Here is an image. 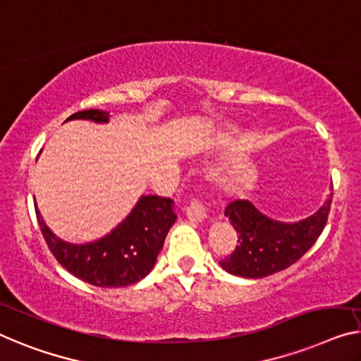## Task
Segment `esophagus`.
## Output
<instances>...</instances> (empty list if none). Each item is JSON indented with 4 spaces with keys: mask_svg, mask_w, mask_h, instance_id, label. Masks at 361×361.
I'll list each match as a JSON object with an SVG mask.
<instances>
[{
    "mask_svg": "<svg viewBox=\"0 0 361 361\" xmlns=\"http://www.w3.org/2000/svg\"><path fill=\"white\" fill-rule=\"evenodd\" d=\"M185 212L190 219L196 220V222H201L207 217V209H206V202H204L202 196H196L192 197L190 204L185 207Z\"/></svg>",
    "mask_w": 361,
    "mask_h": 361,
    "instance_id": "34e87169",
    "label": "esophagus"
}]
</instances>
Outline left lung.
Instances as JSON below:
<instances>
[{"mask_svg":"<svg viewBox=\"0 0 361 361\" xmlns=\"http://www.w3.org/2000/svg\"><path fill=\"white\" fill-rule=\"evenodd\" d=\"M332 192L318 212L297 224H282L262 215L250 201L236 199L225 207L238 233V246L219 261L235 276L261 279L295 264L316 243L327 224Z\"/></svg>","mask_w":361,"mask_h":361,"instance_id":"1","label":"left lung"}]
</instances>
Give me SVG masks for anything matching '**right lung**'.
<instances>
[{
	"instance_id": "right-lung-1",
	"label": "right lung",
	"mask_w": 361,
	"mask_h": 361,
	"mask_svg": "<svg viewBox=\"0 0 361 361\" xmlns=\"http://www.w3.org/2000/svg\"><path fill=\"white\" fill-rule=\"evenodd\" d=\"M68 120L105 123L109 113L84 110L73 113ZM35 214L43 238L56 261L73 276L97 287H126L146 277L176 220L170 197L142 196L125 222L105 238L87 245H71L48 230L37 209Z\"/></svg>"
}]
</instances>
